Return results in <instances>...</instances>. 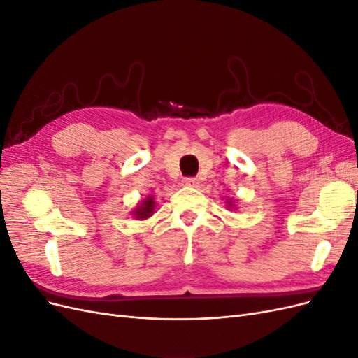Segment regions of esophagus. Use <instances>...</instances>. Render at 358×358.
I'll return each instance as SVG.
<instances>
[{
    "label": "esophagus",
    "mask_w": 358,
    "mask_h": 358,
    "mask_svg": "<svg viewBox=\"0 0 358 358\" xmlns=\"http://www.w3.org/2000/svg\"><path fill=\"white\" fill-rule=\"evenodd\" d=\"M183 185L197 187L199 185V179L197 178H185V179H183Z\"/></svg>",
    "instance_id": "obj_1"
}]
</instances>
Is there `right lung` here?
I'll list each match as a JSON object with an SVG mask.
<instances>
[{
	"instance_id": "1",
	"label": "right lung",
	"mask_w": 358,
	"mask_h": 358,
	"mask_svg": "<svg viewBox=\"0 0 358 358\" xmlns=\"http://www.w3.org/2000/svg\"><path fill=\"white\" fill-rule=\"evenodd\" d=\"M154 208H155L154 199H152V197H148V199L136 209L134 216H136L137 220H146V218H149L150 215L154 213Z\"/></svg>"
}]
</instances>
